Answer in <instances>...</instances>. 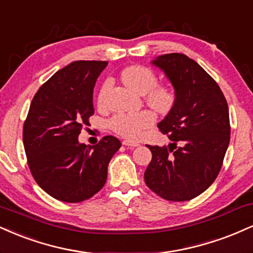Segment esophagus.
Masks as SVG:
<instances>
[{
  "label": "esophagus",
  "instance_id": "esophagus-1",
  "mask_svg": "<svg viewBox=\"0 0 253 253\" xmlns=\"http://www.w3.org/2000/svg\"><path fill=\"white\" fill-rule=\"evenodd\" d=\"M122 143H123V145H126V147H138V143L137 142H133V141H129V139H124L123 142H122Z\"/></svg>",
  "mask_w": 253,
  "mask_h": 253
}]
</instances>
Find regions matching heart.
<instances>
[{
    "mask_svg": "<svg viewBox=\"0 0 253 253\" xmlns=\"http://www.w3.org/2000/svg\"><path fill=\"white\" fill-rule=\"evenodd\" d=\"M121 79L126 86L138 93H143L151 108L159 112H168L174 106L176 94L173 87L166 84H157V77L153 70L143 66H127L121 71ZM111 80L106 79L100 86L97 103L104 106L106 96L111 88ZM155 122V115L150 110L137 114H117L110 120V127L117 135L126 138H138L145 129Z\"/></svg>",
    "mask_w": 253,
    "mask_h": 253,
    "instance_id": "obj_1",
    "label": "heart"
}]
</instances>
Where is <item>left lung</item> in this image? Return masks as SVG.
Wrapping results in <instances>:
<instances>
[{
    "label": "left lung",
    "mask_w": 253,
    "mask_h": 253,
    "mask_svg": "<svg viewBox=\"0 0 253 253\" xmlns=\"http://www.w3.org/2000/svg\"><path fill=\"white\" fill-rule=\"evenodd\" d=\"M153 64L167 74L176 99L157 126L173 143L148 145L153 157L144 181L162 199L188 201L206 191L220 171L230 143L228 105L215 80L182 53L161 55Z\"/></svg>",
    "instance_id": "left-lung-1"
}]
</instances>
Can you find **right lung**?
Here are the masks:
<instances>
[{
  "label": "right lung",
  "mask_w": 253,
  "mask_h": 253,
  "mask_svg": "<svg viewBox=\"0 0 253 253\" xmlns=\"http://www.w3.org/2000/svg\"><path fill=\"white\" fill-rule=\"evenodd\" d=\"M108 62H71L40 86L23 123V147L35 182L64 203H82L105 185L121 141L104 136L94 147L78 136L94 114L93 87Z\"/></svg>",
  "instance_id": "add662e5"
}]
</instances>
